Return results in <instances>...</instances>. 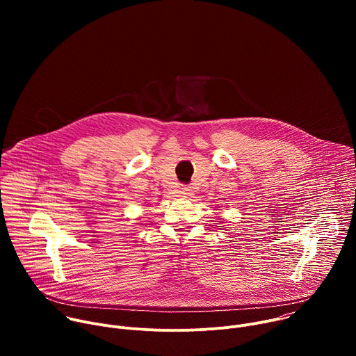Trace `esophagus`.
Here are the masks:
<instances>
[{
	"mask_svg": "<svg viewBox=\"0 0 356 356\" xmlns=\"http://www.w3.org/2000/svg\"><path fill=\"white\" fill-rule=\"evenodd\" d=\"M180 194H181L183 197H187V195H190V194H191V190H190V187H186V186H183V187L180 188Z\"/></svg>",
	"mask_w": 356,
	"mask_h": 356,
	"instance_id": "34e87169",
	"label": "esophagus"
}]
</instances>
